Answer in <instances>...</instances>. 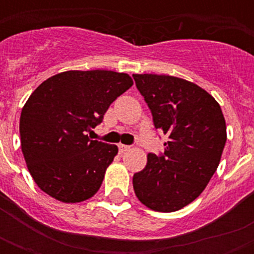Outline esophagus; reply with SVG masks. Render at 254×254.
I'll return each instance as SVG.
<instances>
[{
    "instance_id": "esophagus-1",
    "label": "esophagus",
    "mask_w": 254,
    "mask_h": 254,
    "mask_svg": "<svg viewBox=\"0 0 254 254\" xmlns=\"http://www.w3.org/2000/svg\"><path fill=\"white\" fill-rule=\"evenodd\" d=\"M119 150L121 154H124V153H127V151L130 150V146H127V145H123V143H120L119 145Z\"/></svg>"
}]
</instances>
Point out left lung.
<instances>
[{"label":"left lung","mask_w":254,"mask_h":254,"mask_svg":"<svg viewBox=\"0 0 254 254\" xmlns=\"http://www.w3.org/2000/svg\"><path fill=\"white\" fill-rule=\"evenodd\" d=\"M155 129L169 137L162 155L147 154L133 177L138 200L158 212H174L200 195L220 163L227 127L216 100L181 77L134 73Z\"/></svg>","instance_id":"1"}]
</instances>
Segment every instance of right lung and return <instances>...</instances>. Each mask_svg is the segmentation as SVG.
<instances>
[{
	"mask_svg": "<svg viewBox=\"0 0 254 254\" xmlns=\"http://www.w3.org/2000/svg\"><path fill=\"white\" fill-rule=\"evenodd\" d=\"M131 85L124 72L65 71L30 95L19 120L21 147L43 192L63 203H80L99 191L119 147L92 141L87 131Z\"/></svg>",
	"mask_w": 254,
	"mask_h": 254,
	"instance_id": "1",
	"label": "right lung"
}]
</instances>
